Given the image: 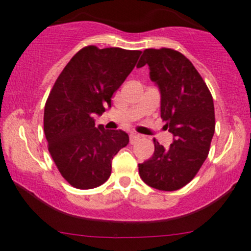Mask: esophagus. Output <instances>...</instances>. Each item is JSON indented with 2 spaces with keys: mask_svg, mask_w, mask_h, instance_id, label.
Returning <instances> with one entry per match:
<instances>
[{
  "mask_svg": "<svg viewBox=\"0 0 251 251\" xmlns=\"http://www.w3.org/2000/svg\"><path fill=\"white\" fill-rule=\"evenodd\" d=\"M129 139H130V143L134 144V143H136L139 139H140V135H139V134H136V133H130V135H129Z\"/></svg>",
  "mask_w": 251,
  "mask_h": 251,
  "instance_id": "esophagus-1",
  "label": "esophagus"
}]
</instances>
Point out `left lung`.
Instances as JSON below:
<instances>
[{
  "label": "left lung",
  "instance_id": "obj_1",
  "mask_svg": "<svg viewBox=\"0 0 251 251\" xmlns=\"http://www.w3.org/2000/svg\"><path fill=\"white\" fill-rule=\"evenodd\" d=\"M148 64L161 95V118L172 133L170 148L153 140V155L139 163L151 188L173 192L187 185L209 155L215 133V107L206 84L192 62L171 49H146L138 68Z\"/></svg>",
  "mask_w": 251,
  "mask_h": 251
}]
</instances>
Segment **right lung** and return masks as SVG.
<instances>
[{
    "label": "right lung",
    "instance_id": "right-lung-1",
    "mask_svg": "<svg viewBox=\"0 0 251 251\" xmlns=\"http://www.w3.org/2000/svg\"><path fill=\"white\" fill-rule=\"evenodd\" d=\"M141 51L88 46L76 52L57 78L45 105L44 131L62 177L78 189L110 178L112 160L126 146V131L95 126L94 116L111 107V98L129 75Z\"/></svg>",
    "mask_w": 251,
    "mask_h": 251
}]
</instances>
